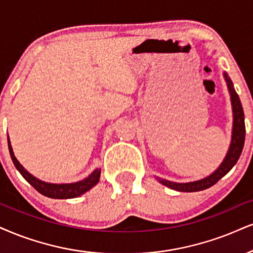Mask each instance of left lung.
<instances>
[{"label":"left lung","instance_id":"obj_1","mask_svg":"<svg viewBox=\"0 0 253 253\" xmlns=\"http://www.w3.org/2000/svg\"><path fill=\"white\" fill-rule=\"evenodd\" d=\"M224 80H225L227 90L230 93V99H231L232 105V115H233V123H232V135H231V142H230L229 150H227L225 157L219 167L213 171L212 173L209 176L204 177V178L193 180V182H186V183H177L171 182V180L161 178V177H156L161 184L168 186V188L176 190V191L180 192H196L202 191V190L209 189L212 186L219 180L222 177L229 172L230 170L235 167L237 161L241 157V154L243 151V146H244L245 141V120H244V111H243V107L241 99H239L238 95H237L235 88H233V83L229 75L226 73H223Z\"/></svg>","mask_w":253,"mask_h":253}]
</instances>
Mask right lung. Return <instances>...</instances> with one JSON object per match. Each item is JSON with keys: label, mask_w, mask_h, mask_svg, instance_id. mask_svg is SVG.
<instances>
[{"label": "right lung", "mask_w": 253, "mask_h": 253, "mask_svg": "<svg viewBox=\"0 0 253 253\" xmlns=\"http://www.w3.org/2000/svg\"><path fill=\"white\" fill-rule=\"evenodd\" d=\"M8 148L9 152H10V157L12 160L16 169L18 170L23 178L30 184L31 186H34L37 191L42 193L43 196L49 198L54 199H70V198H76L80 197L81 195L89 191L90 189L93 188L99 182V177H101V169H95L88 177L79 182L74 183H49L44 182V180L39 179L37 177L31 174L27 169H24L23 165H21L20 162L17 161V158L15 157L14 151H12V146L10 144V139L8 136Z\"/></svg>", "instance_id": "obj_1"}]
</instances>
